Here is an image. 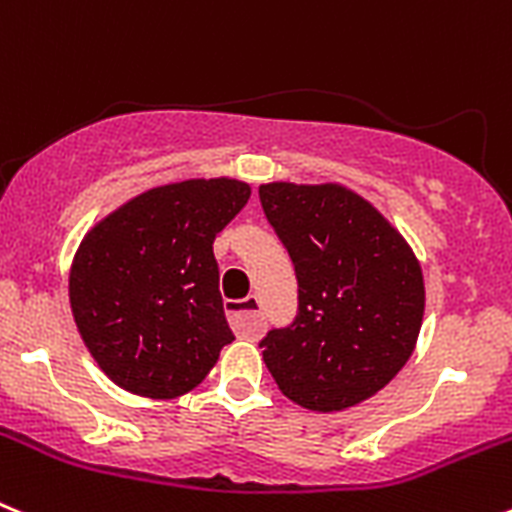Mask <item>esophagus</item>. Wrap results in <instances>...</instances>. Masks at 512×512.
<instances>
[{"label":"esophagus","instance_id":"1","mask_svg":"<svg viewBox=\"0 0 512 512\" xmlns=\"http://www.w3.org/2000/svg\"><path fill=\"white\" fill-rule=\"evenodd\" d=\"M225 312H228L230 325H233L241 336H256L264 325V315H261V300L256 295H248L243 300L225 302Z\"/></svg>","mask_w":512,"mask_h":512}]
</instances>
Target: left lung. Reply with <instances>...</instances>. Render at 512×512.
I'll return each mask as SVG.
<instances>
[{
    "label": "left lung",
    "instance_id": "left-lung-1",
    "mask_svg": "<svg viewBox=\"0 0 512 512\" xmlns=\"http://www.w3.org/2000/svg\"><path fill=\"white\" fill-rule=\"evenodd\" d=\"M264 215L297 277L292 323L259 346L279 390L318 413L372 397L410 359L423 274L402 235L338 184H264Z\"/></svg>",
    "mask_w": 512,
    "mask_h": 512
}]
</instances>
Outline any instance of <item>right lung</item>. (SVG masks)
<instances>
[{"label":"right lung","mask_w":512,"mask_h":512,"mask_svg":"<svg viewBox=\"0 0 512 512\" xmlns=\"http://www.w3.org/2000/svg\"><path fill=\"white\" fill-rule=\"evenodd\" d=\"M248 197V184L233 179L169 184L135 197L84 238L71 266V310L122 390L184 395L235 338L212 243Z\"/></svg>","instance_id":"obj_1"}]
</instances>
